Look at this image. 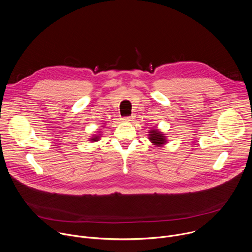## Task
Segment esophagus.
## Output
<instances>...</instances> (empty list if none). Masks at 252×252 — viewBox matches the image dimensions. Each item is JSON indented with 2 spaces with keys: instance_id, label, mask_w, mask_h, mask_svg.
Here are the masks:
<instances>
[{
  "instance_id": "esophagus-1",
  "label": "esophagus",
  "mask_w": 252,
  "mask_h": 252,
  "mask_svg": "<svg viewBox=\"0 0 252 252\" xmlns=\"http://www.w3.org/2000/svg\"><path fill=\"white\" fill-rule=\"evenodd\" d=\"M134 118H135L134 115H132V116H130V117H125V118H123L122 120L125 121V122H128V123H129V122H132V121L134 120Z\"/></svg>"
}]
</instances>
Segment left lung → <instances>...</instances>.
<instances>
[{
	"label": "left lung",
	"instance_id": "obj_1",
	"mask_svg": "<svg viewBox=\"0 0 252 252\" xmlns=\"http://www.w3.org/2000/svg\"><path fill=\"white\" fill-rule=\"evenodd\" d=\"M148 136H149L148 139L157 147L162 146V145H164L167 142L165 135L162 132H160L157 128L150 129Z\"/></svg>",
	"mask_w": 252,
	"mask_h": 252
}]
</instances>
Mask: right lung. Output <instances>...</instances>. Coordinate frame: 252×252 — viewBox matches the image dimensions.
<instances>
[{
    "label": "right lung",
    "instance_id": "add662e5",
    "mask_svg": "<svg viewBox=\"0 0 252 252\" xmlns=\"http://www.w3.org/2000/svg\"><path fill=\"white\" fill-rule=\"evenodd\" d=\"M98 132H101V131H98ZM101 135V133H99V134H97V135H94V136H92L91 138H90V140L91 141H98L99 139H100V136Z\"/></svg>",
    "mask_w": 252,
    "mask_h": 252
}]
</instances>
